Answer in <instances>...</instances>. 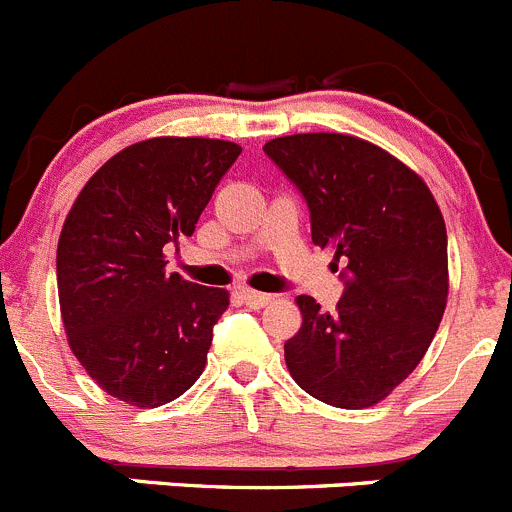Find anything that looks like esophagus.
<instances>
[{"label": "esophagus", "mask_w": 512, "mask_h": 512, "mask_svg": "<svg viewBox=\"0 0 512 512\" xmlns=\"http://www.w3.org/2000/svg\"><path fill=\"white\" fill-rule=\"evenodd\" d=\"M241 299L248 304V307H253V309H261V307H266V304L274 302V297H271V294L253 292V289H243Z\"/></svg>", "instance_id": "1"}]
</instances>
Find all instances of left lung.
I'll return each mask as SVG.
<instances>
[{
  "instance_id": "obj_1",
  "label": "left lung",
  "mask_w": 512,
  "mask_h": 512,
  "mask_svg": "<svg viewBox=\"0 0 512 512\" xmlns=\"http://www.w3.org/2000/svg\"><path fill=\"white\" fill-rule=\"evenodd\" d=\"M266 157L302 192L314 246L340 261L337 312L297 297L302 327L284 342L299 388L337 409H368L409 378L447 307V228L416 172L348 134H294Z\"/></svg>"
}]
</instances>
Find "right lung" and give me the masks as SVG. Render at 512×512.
Listing matches in <instances>:
<instances>
[{"label":"right lung","instance_id":"right-lung-1","mask_svg":"<svg viewBox=\"0 0 512 512\" xmlns=\"http://www.w3.org/2000/svg\"><path fill=\"white\" fill-rule=\"evenodd\" d=\"M241 147L203 137L131 144L86 182L58 241L70 350L119 401L154 409L198 381L225 289L167 274L164 251L192 236Z\"/></svg>","mask_w":512,"mask_h":512}]
</instances>
